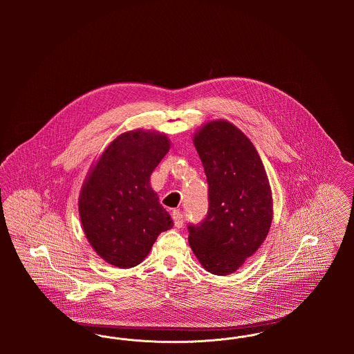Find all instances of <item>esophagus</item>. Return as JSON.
<instances>
[{"label":"esophagus","mask_w":354,"mask_h":354,"mask_svg":"<svg viewBox=\"0 0 354 354\" xmlns=\"http://www.w3.org/2000/svg\"><path fill=\"white\" fill-rule=\"evenodd\" d=\"M172 219H174L175 227L180 228L183 225V215H182V212L179 209H174L172 211Z\"/></svg>","instance_id":"esophagus-1"}]
</instances>
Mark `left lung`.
<instances>
[{
  "label": "left lung",
  "mask_w": 354,
  "mask_h": 354,
  "mask_svg": "<svg viewBox=\"0 0 354 354\" xmlns=\"http://www.w3.org/2000/svg\"><path fill=\"white\" fill-rule=\"evenodd\" d=\"M208 183V211L188 224V241L205 270L225 276L263 244L272 223V192L252 142L227 120L205 123L194 136Z\"/></svg>",
  "instance_id": "8db88e82"
}]
</instances>
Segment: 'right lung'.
Returning <instances> with one entry per match:
<instances>
[{"instance_id":"add662e5","label":"right lung","mask_w":354,"mask_h":354,"mask_svg":"<svg viewBox=\"0 0 354 354\" xmlns=\"http://www.w3.org/2000/svg\"><path fill=\"white\" fill-rule=\"evenodd\" d=\"M169 150L165 134L124 133L107 146L84 180L78 202L84 235L114 267L142 263L156 237L174 225L150 185L152 171Z\"/></svg>"}]
</instances>
